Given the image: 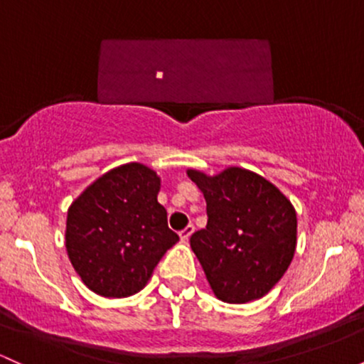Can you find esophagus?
I'll list each match as a JSON object with an SVG mask.
<instances>
[{
	"label": "esophagus",
	"mask_w": 364,
	"mask_h": 364,
	"mask_svg": "<svg viewBox=\"0 0 364 364\" xmlns=\"http://www.w3.org/2000/svg\"><path fill=\"white\" fill-rule=\"evenodd\" d=\"M193 231H195L193 225H188V226L185 228V230L179 231V238H181L183 242H188V240H190V237H191V233H193Z\"/></svg>",
	"instance_id": "obj_1"
}]
</instances>
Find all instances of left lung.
<instances>
[{
	"label": "left lung",
	"mask_w": 364,
	"mask_h": 364,
	"mask_svg": "<svg viewBox=\"0 0 364 364\" xmlns=\"http://www.w3.org/2000/svg\"><path fill=\"white\" fill-rule=\"evenodd\" d=\"M186 174L207 203V226L191 235L190 245L214 295L228 304L264 297L294 259V205L273 183L242 167Z\"/></svg>",
	"instance_id": "left-lung-1"
}]
</instances>
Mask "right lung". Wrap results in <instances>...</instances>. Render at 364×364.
Segmentation results:
<instances>
[{"label":"right lung","instance_id":"right-lung-1","mask_svg":"<svg viewBox=\"0 0 364 364\" xmlns=\"http://www.w3.org/2000/svg\"><path fill=\"white\" fill-rule=\"evenodd\" d=\"M161 178L131 162L115 167L72 202L65 247L82 283L102 297H129L146 285L179 240L157 202Z\"/></svg>","mask_w":364,"mask_h":364}]
</instances>
